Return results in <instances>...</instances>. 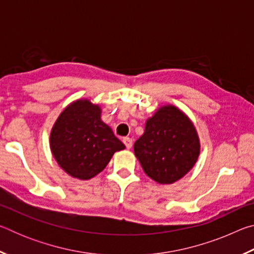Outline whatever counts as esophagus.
<instances>
[{"label": "esophagus", "instance_id": "obj_1", "mask_svg": "<svg viewBox=\"0 0 254 254\" xmlns=\"http://www.w3.org/2000/svg\"><path fill=\"white\" fill-rule=\"evenodd\" d=\"M123 143L126 144L127 149H131L132 148V139H130V137H124Z\"/></svg>", "mask_w": 254, "mask_h": 254}]
</instances>
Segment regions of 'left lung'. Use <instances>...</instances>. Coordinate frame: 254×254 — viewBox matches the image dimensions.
I'll use <instances>...</instances> for the list:
<instances>
[{"label":"left lung","mask_w":254,"mask_h":254,"mask_svg":"<svg viewBox=\"0 0 254 254\" xmlns=\"http://www.w3.org/2000/svg\"><path fill=\"white\" fill-rule=\"evenodd\" d=\"M133 150L147 176L158 184L169 185L195 166L200 142L190 119L178 107L163 105L147 120Z\"/></svg>","instance_id":"1"}]
</instances>
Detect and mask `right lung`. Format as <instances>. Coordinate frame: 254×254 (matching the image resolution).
<instances>
[{
	"mask_svg": "<svg viewBox=\"0 0 254 254\" xmlns=\"http://www.w3.org/2000/svg\"><path fill=\"white\" fill-rule=\"evenodd\" d=\"M100 105L89 100L70 103L56 120L50 149L60 168L71 177L88 180L104 170L113 154L126 149L101 120Z\"/></svg>",
	"mask_w": 254,
	"mask_h": 254,
	"instance_id": "add662e5",
	"label": "right lung"
}]
</instances>
